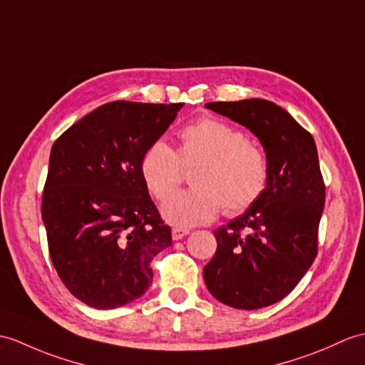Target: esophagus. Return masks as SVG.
<instances>
[{"label": "esophagus", "mask_w": 365, "mask_h": 365, "mask_svg": "<svg viewBox=\"0 0 365 365\" xmlns=\"http://www.w3.org/2000/svg\"><path fill=\"white\" fill-rule=\"evenodd\" d=\"M186 235H190V228H182V227H174L173 228V240L179 241L185 238Z\"/></svg>", "instance_id": "34e87169"}]
</instances>
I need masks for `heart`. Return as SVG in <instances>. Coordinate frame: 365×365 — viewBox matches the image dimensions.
<instances>
[{"label": "heart", "instance_id": "b5f03b06", "mask_svg": "<svg viewBox=\"0 0 365 365\" xmlns=\"http://www.w3.org/2000/svg\"><path fill=\"white\" fill-rule=\"evenodd\" d=\"M179 149L155 141L144 152L141 179L157 200H165L194 165L192 190L168 199L162 213L179 227L213 221L222 208L238 215L252 208L266 192L270 163L257 143L238 127L219 118H202L179 132Z\"/></svg>", "mask_w": 365, "mask_h": 365}]
</instances>
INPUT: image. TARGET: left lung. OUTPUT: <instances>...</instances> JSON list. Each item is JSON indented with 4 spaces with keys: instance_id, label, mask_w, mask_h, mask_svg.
Wrapping results in <instances>:
<instances>
[{
    "instance_id": "obj_1",
    "label": "left lung",
    "mask_w": 365,
    "mask_h": 365,
    "mask_svg": "<svg viewBox=\"0 0 365 365\" xmlns=\"http://www.w3.org/2000/svg\"><path fill=\"white\" fill-rule=\"evenodd\" d=\"M257 135L270 163L262 197L215 230L217 249L203 267L210 294L236 309H259L284 299L317 255L325 183L312 135L266 99L208 103Z\"/></svg>"
}]
</instances>
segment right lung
<instances>
[{"mask_svg": "<svg viewBox=\"0 0 365 365\" xmlns=\"http://www.w3.org/2000/svg\"><path fill=\"white\" fill-rule=\"evenodd\" d=\"M182 107L113 101L53 144L41 197L49 257L66 289L91 308L140 299L152 258L173 245L140 163Z\"/></svg>", "mask_w": 365, "mask_h": 365, "instance_id": "right-lung-1", "label": "right lung"}]
</instances>
